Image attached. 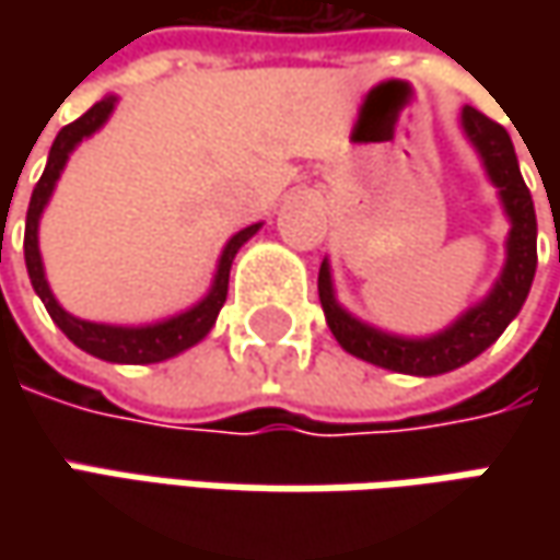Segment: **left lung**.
Instances as JSON below:
<instances>
[{"label": "left lung", "mask_w": 560, "mask_h": 560, "mask_svg": "<svg viewBox=\"0 0 560 560\" xmlns=\"http://www.w3.org/2000/svg\"><path fill=\"white\" fill-rule=\"evenodd\" d=\"M462 127L467 140L474 142V149L480 152L489 180L499 186V196H502L508 221H511L505 243V268H502V277L495 280V287L489 290L483 302L467 308L442 334L427 336V339H408V336L383 334L376 327H368V324H361L358 317L346 312L336 302L327 261L320 265V273H317L320 305H324L327 327L334 330L336 342L349 355L371 361V364L386 368V371L436 376L474 361L499 336L505 334L508 324L524 308L527 292L533 287V273H536V211H533V196H529L527 184L521 177V167H517L514 142H511L502 124L486 118L483 112H477L470 105H464Z\"/></svg>", "instance_id": "left-lung-1"}]
</instances>
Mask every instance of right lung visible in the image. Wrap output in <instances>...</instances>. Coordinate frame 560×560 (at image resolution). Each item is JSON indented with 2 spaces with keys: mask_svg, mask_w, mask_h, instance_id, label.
I'll return each instance as SVG.
<instances>
[{
  "mask_svg": "<svg viewBox=\"0 0 560 560\" xmlns=\"http://www.w3.org/2000/svg\"><path fill=\"white\" fill-rule=\"evenodd\" d=\"M115 96H105L102 102H96L86 115H80L74 124L61 127L58 137H55L52 149H49V162H46V171L39 177V184L33 186L31 208H27V226H24V261H27V273H31V283L36 295L43 299L46 312L58 324V330L68 336L74 342L77 349L90 352V355L102 358V361H115V364H155V361H164V358H174L186 352L189 346H196L199 339L208 336V330L214 327L218 320V312L224 308L226 302V283H230V265L236 258V252L243 248V243H248L258 226L252 224L246 230H240L236 236H230V243L221 252V261H218V270H214V283L205 295L202 302H196L192 308L174 314L167 320H159V324H145V327H115V324H96V320H80L74 314H68L58 302H55L52 290L46 283V270H43V258H39V218H43V208L52 196L55 184L68 164V155L74 152L80 142L86 137H93L98 127L105 120L112 118L115 112Z\"/></svg>",
  "mask_w": 560,
  "mask_h": 560,
  "instance_id": "right-lung-1",
  "label": "right lung"
}]
</instances>
